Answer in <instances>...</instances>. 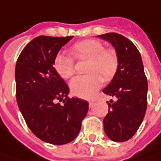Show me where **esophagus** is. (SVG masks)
<instances>
[{"label": "esophagus", "mask_w": 161, "mask_h": 161, "mask_svg": "<svg viewBox=\"0 0 161 161\" xmlns=\"http://www.w3.org/2000/svg\"><path fill=\"white\" fill-rule=\"evenodd\" d=\"M94 106V101L93 100H90L89 101V107L90 108H92Z\"/></svg>", "instance_id": "obj_1"}]
</instances>
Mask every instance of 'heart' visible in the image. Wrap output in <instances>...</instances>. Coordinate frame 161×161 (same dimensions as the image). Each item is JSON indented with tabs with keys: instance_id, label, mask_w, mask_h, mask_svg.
I'll return each mask as SVG.
<instances>
[{
	"instance_id": "heart-1",
	"label": "heart",
	"mask_w": 161,
	"mask_h": 161,
	"mask_svg": "<svg viewBox=\"0 0 161 161\" xmlns=\"http://www.w3.org/2000/svg\"><path fill=\"white\" fill-rule=\"evenodd\" d=\"M76 59H88L84 76H77L69 84L71 92L80 98H91L99 89L104 81H110L118 69V56L113 49H106L96 39H85L74 44L69 49ZM53 68L62 78H70L74 71V60L63 53H59L53 60Z\"/></svg>"
}]
</instances>
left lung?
Here are the masks:
<instances>
[{
    "label": "left lung",
    "instance_id": "1",
    "mask_svg": "<svg viewBox=\"0 0 161 161\" xmlns=\"http://www.w3.org/2000/svg\"><path fill=\"white\" fill-rule=\"evenodd\" d=\"M98 38L111 43L118 56V69L105 94L116 98L108 103L103 120L104 131L111 140L124 142L135 135L147 108V79L140 53L130 39L118 33H106ZM108 103V101H107Z\"/></svg>",
    "mask_w": 161,
    "mask_h": 161
}]
</instances>
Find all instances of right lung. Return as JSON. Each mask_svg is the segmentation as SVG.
I'll use <instances>...</instances> for the list:
<instances>
[{
    "label": "right lung",
    "mask_w": 161,
    "mask_h": 161,
    "mask_svg": "<svg viewBox=\"0 0 161 161\" xmlns=\"http://www.w3.org/2000/svg\"><path fill=\"white\" fill-rule=\"evenodd\" d=\"M72 38L39 36L26 45L16 64V102L21 114L31 132L52 145L74 140L89 108L84 99L68 97L69 86L53 68L55 55Z\"/></svg>",
    "instance_id": "right-lung-1"
}]
</instances>
